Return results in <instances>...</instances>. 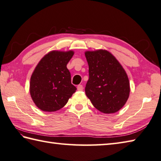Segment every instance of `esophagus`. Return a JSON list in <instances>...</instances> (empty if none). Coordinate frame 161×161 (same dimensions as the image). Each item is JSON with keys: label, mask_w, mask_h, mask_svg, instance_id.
<instances>
[{"label": "esophagus", "mask_w": 161, "mask_h": 161, "mask_svg": "<svg viewBox=\"0 0 161 161\" xmlns=\"http://www.w3.org/2000/svg\"><path fill=\"white\" fill-rule=\"evenodd\" d=\"M83 89H84V86H82V85H81V84L78 85V86H77V90L78 91H83Z\"/></svg>", "instance_id": "obj_1"}]
</instances>
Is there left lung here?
Here are the masks:
<instances>
[{"label": "left lung", "mask_w": 161, "mask_h": 161, "mask_svg": "<svg viewBox=\"0 0 161 161\" xmlns=\"http://www.w3.org/2000/svg\"><path fill=\"white\" fill-rule=\"evenodd\" d=\"M89 78L85 87L86 96L97 110L104 114L119 111L127 101L129 79L124 68L107 50L85 53Z\"/></svg>", "instance_id": "1"}]
</instances>
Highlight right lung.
I'll use <instances>...</instances> for the list:
<instances>
[{
    "instance_id": "right-lung-1",
    "label": "right lung",
    "mask_w": 161,
    "mask_h": 161,
    "mask_svg": "<svg viewBox=\"0 0 161 161\" xmlns=\"http://www.w3.org/2000/svg\"><path fill=\"white\" fill-rule=\"evenodd\" d=\"M73 51H52L44 56L30 79V92L32 100L41 110L53 112L66 104L76 87L71 84L66 67Z\"/></svg>"
}]
</instances>
